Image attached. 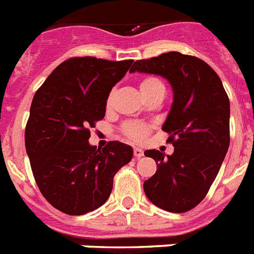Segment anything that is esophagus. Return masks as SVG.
<instances>
[{"label":"esophagus","mask_w":254,"mask_h":254,"mask_svg":"<svg viewBox=\"0 0 254 254\" xmlns=\"http://www.w3.org/2000/svg\"><path fill=\"white\" fill-rule=\"evenodd\" d=\"M144 152L143 149H140V148H133V156L136 157V159H140V157H143Z\"/></svg>","instance_id":"1"}]
</instances>
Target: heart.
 Returning <instances> with one entry per match:
<instances>
[{
    "label": "heart",
    "instance_id": "heart-1",
    "mask_svg": "<svg viewBox=\"0 0 254 254\" xmlns=\"http://www.w3.org/2000/svg\"><path fill=\"white\" fill-rule=\"evenodd\" d=\"M139 88L143 97L145 98L148 94H151L152 92H155L157 89H164V84L157 77L147 76L140 80ZM113 95H114V92H111L109 97H107V106L111 105ZM149 131H151V126L147 125V123H141V122H127V123H125L121 127L122 135L127 140H129V141H135V143L143 141L147 137L148 133H149Z\"/></svg>",
    "mask_w": 254,
    "mask_h": 254
}]
</instances>
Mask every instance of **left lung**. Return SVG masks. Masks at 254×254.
I'll return each instance as SVG.
<instances>
[{
	"label": "left lung",
	"mask_w": 254,
	"mask_h": 254,
	"mask_svg": "<svg viewBox=\"0 0 254 254\" xmlns=\"http://www.w3.org/2000/svg\"><path fill=\"white\" fill-rule=\"evenodd\" d=\"M129 70L165 77L174 92L162 126L174 152H144L157 164L144 182L145 195L169 212L190 211L207 195L230 147V99L222 80L207 63L176 51L137 60Z\"/></svg>",
	"instance_id": "1"
}]
</instances>
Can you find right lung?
<instances>
[{
  "mask_svg": "<svg viewBox=\"0 0 254 254\" xmlns=\"http://www.w3.org/2000/svg\"><path fill=\"white\" fill-rule=\"evenodd\" d=\"M133 60L70 58L51 73L32 98L24 144L40 192L55 208L84 215L110 196L113 180L132 159V148L109 141L89 144L102 121L111 89Z\"/></svg>",
  "mask_w": 254,
  "mask_h": 254,
  "instance_id": "obj_1",
  "label": "right lung"
}]
</instances>
